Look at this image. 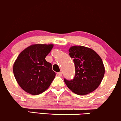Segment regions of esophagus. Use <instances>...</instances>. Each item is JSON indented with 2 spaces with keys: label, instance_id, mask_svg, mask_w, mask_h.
I'll return each mask as SVG.
<instances>
[{
  "label": "esophagus",
  "instance_id": "obj_1",
  "mask_svg": "<svg viewBox=\"0 0 121 121\" xmlns=\"http://www.w3.org/2000/svg\"><path fill=\"white\" fill-rule=\"evenodd\" d=\"M57 75L58 76H59V77H62V72H59V73H57Z\"/></svg>",
  "mask_w": 121,
  "mask_h": 121
}]
</instances>
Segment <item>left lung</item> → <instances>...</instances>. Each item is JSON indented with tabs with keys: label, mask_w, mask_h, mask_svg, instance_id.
Returning a JSON list of instances; mask_svg holds the SVG:
<instances>
[{
	"label": "left lung",
	"mask_w": 121,
	"mask_h": 121,
	"mask_svg": "<svg viewBox=\"0 0 121 121\" xmlns=\"http://www.w3.org/2000/svg\"><path fill=\"white\" fill-rule=\"evenodd\" d=\"M69 55L74 59L75 77L71 80L64 79L69 89L78 95H86L99 86L104 74L101 57L93 50L82 46H72Z\"/></svg>",
	"instance_id": "1"
}]
</instances>
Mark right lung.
Here are the masks:
<instances>
[{"label": "right lung", "instance_id": "right-lung-1", "mask_svg": "<svg viewBox=\"0 0 121 121\" xmlns=\"http://www.w3.org/2000/svg\"><path fill=\"white\" fill-rule=\"evenodd\" d=\"M53 44L31 45L20 52L13 66L17 83L23 90L32 95H38L47 90L55 77L52 65L45 58Z\"/></svg>", "mask_w": 121, "mask_h": 121}]
</instances>
